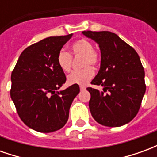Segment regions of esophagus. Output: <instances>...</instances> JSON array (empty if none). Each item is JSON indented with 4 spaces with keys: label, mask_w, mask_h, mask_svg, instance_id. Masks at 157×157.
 I'll use <instances>...</instances> for the list:
<instances>
[{
    "label": "esophagus",
    "mask_w": 157,
    "mask_h": 157,
    "mask_svg": "<svg viewBox=\"0 0 157 157\" xmlns=\"http://www.w3.org/2000/svg\"><path fill=\"white\" fill-rule=\"evenodd\" d=\"M80 90H81V91H84V90H86V87L84 86H80Z\"/></svg>",
    "instance_id": "esophagus-1"
}]
</instances>
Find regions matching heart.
I'll return each instance as SVG.
<instances>
[{
	"instance_id": "1",
	"label": "heart",
	"mask_w": 157,
	"mask_h": 157,
	"mask_svg": "<svg viewBox=\"0 0 157 157\" xmlns=\"http://www.w3.org/2000/svg\"><path fill=\"white\" fill-rule=\"evenodd\" d=\"M71 52L73 56L82 55V66L84 68L71 72L67 76V83L69 85H84L94 75L93 69L89 65H98L100 63V55L93 48L92 43L85 39L74 42L71 45ZM57 64L63 71H70L72 64L71 54L65 50H60L57 55Z\"/></svg>"
}]
</instances>
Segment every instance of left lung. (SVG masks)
I'll list each match as a JSON object with an SVG mask.
<instances>
[{
  "instance_id": "8db88e82",
  "label": "left lung",
  "mask_w": 157,
  "mask_h": 157,
  "mask_svg": "<svg viewBox=\"0 0 157 157\" xmlns=\"http://www.w3.org/2000/svg\"><path fill=\"white\" fill-rule=\"evenodd\" d=\"M98 43L101 65L91 82L101 85L103 92L87 87L91 94L89 109L100 124L119 127L128 124L138 113L145 92V71L137 52L109 31H83Z\"/></svg>"
}]
</instances>
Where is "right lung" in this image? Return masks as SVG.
Returning a JSON list of instances; mask_svg holds the SVG:
<instances>
[{"instance_id":"add662e5","label":"right lung","mask_w":157,"mask_h":157,"mask_svg":"<svg viewBox=\"0 0 157 157\" xmlns=\"http://www.w3.org/2000/svg\"><path fill=\"white\" fill-rule=\"evenodd\" d=\"M72 37H48L26 48L11 75V98L22 121L41 133L61 128L69 118L79 85L63 91L66 77L57 64V55Z\"/></svg>"}]
</instances>
